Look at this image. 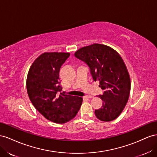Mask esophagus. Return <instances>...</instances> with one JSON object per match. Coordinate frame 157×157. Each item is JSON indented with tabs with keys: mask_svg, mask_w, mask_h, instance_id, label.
I'll return each instance as SVG.
<instances>
[{
	"mask_svg": "<svg viewBox=\"0 0 157 157\" xmlns=\"http://www.w3.org/2000/svg\"><path fill=\"white\" fill-rule=\"evenodd\" d=\"M93 97L91 96V95H87V96H85L84 98H91Z\"/></svg>",
	"mask_w": 157,
	"mask_h": 157,
	"instance_id": "obj_1",
	"label": "esophagus"
}]
</instances>
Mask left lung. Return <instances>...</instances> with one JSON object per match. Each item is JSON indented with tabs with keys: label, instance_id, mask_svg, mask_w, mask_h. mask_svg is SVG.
<instances>
[{
	"label": "left lung",
	"instance_id": "left-lung-1",
	"mask_svg": "<svg viewBox=\"0 0 157 157\" xmlns=\"http://www.w3.org/2000/svg\"><path fill=\"white\" fill-rule=\"evenodd\" d=\"M74 55L89 66L94 81L99 82L105 91L98 95L103 102L101 108L95 110L97 118L103 122L117 118L127 104L131 88L122 58L114 48L98 43L79 48Z\"/></svg>",
	"mask_w": 157,
	"mask_h": 157
}]
</instances>
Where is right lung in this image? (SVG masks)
<instances>
[{
	"instance_id": "1",
	"label": "right lung",
	"mask_w": 157,
	"mask_h": 157,
	"mask_svg": "<svg viewBox=\"0 0 157 157\" xmlns=\"http://www.w3.org/2000/svg\"><path fill=\"white\" fill-rule=\"evenodd\" d=\"M69 52H44L31 64L26 80L31 102L46 119L56 124L72 120L82 106L80 97L60 93L59 71Z\"/></svg>"
}]
</instances>
